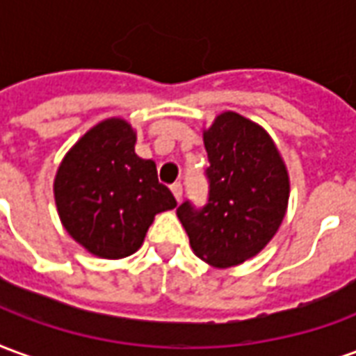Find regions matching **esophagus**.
<instances>
[{
  "label": "esophagus",
  "instance_id": "1",
  "mask_svg": "<svg viewBox=\"0 0 356 356\" xmlns=\"http://www.w3.org/2000/svg\"><path fill=\"white\" fill-rule=\"evenodd\" d=\"M171 193H173V196H175V200H181V196H183V185L181 183H173L171 185Z\"/></svg>",
  "mask_w": 356,
  "mask_h": 356
}]
</instances>
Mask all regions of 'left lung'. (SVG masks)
I'll return each instance as SVG.
<instances>
[{
  "mask_svg": "<svg viewBox=\"0 0 356 356\" xmlns=\"http://www.w3.org/2000/svg\"><path fill=\"white\" fill-rule=\"evenodd\" d=\"M208 200L177 208L194 254L213 267L240 265L267 246L282 223L290 181L267 131L236 112H223L204 131Z\"/></svg>",
  "mask_w": 356,
  "mask_h": 356,
  "instance_id": "8db88e82",
  "label": "left lung"
}]
</instances>
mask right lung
<instances>
[{
    "mask_svg": "<svg viewBox=\"0 0 356 356\" xmlns=\"http://www.w3.org/2000/svg\"><path fill=\"white\" fill-rule=\"evenodd\" d=\"M55 202L68 234L106 259L135 254L156 213L177 206L156 163L135 154V131L120 118L95 125L65 156Z\"/></svg>",
    "mask_w": 356,
    "mask_h": 356,
    "instance_id": "add662e5",
    "label": "right lung"
}]
</instances>
